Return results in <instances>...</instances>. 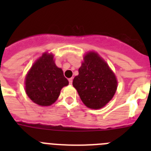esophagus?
I'll return each instance as SVG.
<instances>
[{
  "instance_id": "1",
  "label": "esophagus",
  "mask_w": 151,
  "mask_h": 151,
  "mask_svg": "<svg viewBox=\"0 0 151 151\" xmlns=\"http://www.w3.org/2000/svg\"><path fill=\"white\" fill-rule=\"evenodd\" d=\"M69 85H72V84H73V78H69Z\"/></svg>"
}]
</instances>
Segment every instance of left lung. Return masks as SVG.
Instances as JSON below:
<instances>
[{
	"mask_svg": "<svg viewBox=\"0 0 151 151\" xmlns=\"http://www.w3.org/2000/svg\"><path fill=\"white\" fill-rule=\"evenodd\" d=\"M73 85L84 104L97 110L104 107L113 98L117 88V80L99 54L90 51L84 57Z\"/></svg>",
	"mask_w": 151,
	"mask_h": 151,
	"instance_id": "left-lung-1",
	"label": "left lung"
}]
</instances>
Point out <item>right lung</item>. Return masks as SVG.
Here are the masks:
<instances>
[{
  "label": "right lung",
  "mask_w": 151,
  "mask_h": 151,
  "mask_svg": "<svg viewBox=\"0 0 151 151\" xmlns=\"http://www.w3.org/2000/svg\"><path fill=\"white\" fill-rule=\"evenodd\" d=\"M26 92L34 103L50 106L57 100L60 91L69 82L62 69L56 66L54 55L45 53L32 65L26 75Z\"/></svg>",
  "instance_id": "1"
}]
</instances>
